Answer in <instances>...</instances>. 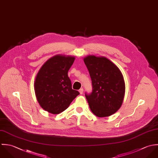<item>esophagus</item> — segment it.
Returning a JSON list of instances; mask_svg holds the SVG:
<instances>
[{
    "label": "esophagus",
    "mask_w": 158,
    "mask_h": 158,
    "mask_svg": "<svg viewBox=\"0 0 158 158\" xmlns=\"http://www.w3.org/2000/svg\"><path fill=\"white\" fill-rule=\"evenodd\" d=\"M83 91H84V89H83L82 88L80 89H79V93H80V94H83Z\"/></svg>",
    "instance_id": "1"
}]
</instances>
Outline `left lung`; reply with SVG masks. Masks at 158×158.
I'll return each mask as SVG.
<instances>
[{"label":"left lung","mask_w":158,"mask_h":158,"mask_svg":"<svg viewBox=\"0 0 158 158\" xmlns=\"http://www.w3.org/2000/svg\"><path fill=\"white\" fill-rule=\"evenodd\" d=\"M92 79L93 90L85 97L92 112L98 117L115 113L123 101L125 84L122 72L104 57L88 56L84 59Z\"/></svg>","instance_id":"left-lung-1"}]
</instances>
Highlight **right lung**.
<instances>
[{
  "instance_id": "right-lung-1",
  "label": "right lung",
  "mask_w": 158,
  "mask_h": 158,
  "mask_svg": "<svg viewBox=\"0 0 158 158\" xmlns=\"http://www.w3.org/2000/svg\"><path fill=\"white\" fill-rule=\"evenodd\" d=\"M75 57L56 55L48 60L36 74L34 88L40 106L52 114H59L66 110L79 95L72 89L68 72Z\"/></svg>"
}]
</instances>
